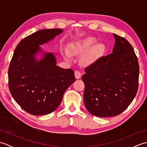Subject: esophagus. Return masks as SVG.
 I'll return each instance as SVG.
<instances>
[{
    "label": "esophagus",
    "instance_id": "1",
    "mask_svg": "<svg viewBox=\"0 0 147 147\" xmlns=\"http://www.w3.org/2000/svg\"><path fill=\"white\" fill-rule=\"evenodd\" d=\"M74 76H75V78L76 79H80V78L82 77V74H81L79 71L76 70L74 71Z\"/></svg>",
    "mask_w": 147,
    "mask_h": 147
}]
</instances>
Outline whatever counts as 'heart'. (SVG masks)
I'll return each mask as SVG.
<instances>
[{"instance_id": "b5f03b06", "label": "heart", "mask_w": 147, "mask_h": 147, "mask_svg": "<svg viewBox=\"0 0 147 147\" xmlns=\"http://www.w3.org/2000/svg\"><path fill=\"white\" fill-rule=\"evenodd\" d=\"M96 40L94 37L89 36L74 42L69 45V52L64 50L62 52L64 57L66 60H70L71 55L84 54L81 61L84 65H90L93 63L103 52L105 51V47L104 43H96Z\"/></svg>"}]
</instances>
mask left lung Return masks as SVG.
<instances>
[{"mask_svg": "<svg viewBox=\"0 0 147 147\" xmlns=\"http://www.w3.org/2000/svg\"><path fill=\"white\" fill-rule=\"evenodd\" d=\"M112 53L86 67L84 104L90 114L100 117L117 115L128 107L138 87L139 64L131 45L113 34Z\"/></svg>", "mask_w": 147, "mask_h": 147, "instance_id": "8db88e82", "label": "left lung"}]
</instances>
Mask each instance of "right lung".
<instances>
[{
  "label": "right lung",
  "mask_w": 147,
  "mask_h": 147,
  "mask_svg": "<svg viewBox=\"0 0 147 147\" xmlns=\"http://www.w3.org/2000/svg\"><path fill=\"white\" fill-rule=\"evenodd\" d=\"M62 32L59 28L39 30L22 40L14 52L8 71L9 88L18 104L32 115L54 112L75 81L73 69L59 67L54 54L40 46Z\"/></svg>",
  "instance_id": "add662e5"
}]
</instances>
